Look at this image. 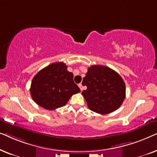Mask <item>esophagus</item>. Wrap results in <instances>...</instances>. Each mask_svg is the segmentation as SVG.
Masks as SVG:
<instances>
[{
  "instance_id": "esophagus-1",
  "label": "esophagus",
  "mask_w": 157,
  "mask_h": 157,
  "mask_svg": "<svg viewBox=\"0 0 157 157\" xmlns=\"http://www.w3.org/2000/svg\"><path fill=\"white\" fill-rule=\"evenodd\" d=\"M78 86H79V88H80L81 91H83V85H82V84H81V83H79V84H78Z\"/></svg>"
}]
</instances>
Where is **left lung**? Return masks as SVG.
<instances>
[{"label": "left lung", "instance_id": "left-lung-1", "mask_svg": "<svg viewBox=\"0 0 157 157\" xmlns=\"http://www.w3.org/2000/svg\"><path fill=\"white\" fill-rule=\"evenodd\" d=\"M86 86L82 95L88 107L94 112L107 114L119 109L126 96V86L121 76L104 66L88 68L82 84Z\"/></svg>", "mask_w": 157, "mask_h": 157}]
</instances>
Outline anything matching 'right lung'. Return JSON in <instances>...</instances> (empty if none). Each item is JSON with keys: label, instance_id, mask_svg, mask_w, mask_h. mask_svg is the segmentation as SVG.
<instances>
[{"label": "right lung", "instance_id": "1", "mask_svg": "<svg viewBox=\"0 0 157 157\" xmlns=\"http://www.w3.org/2000/svg\"><path fill=\"white\" fill-rule=\"evenodd\" d=\"M81 91L74 81V74L63 62L43 68L31 81V97L38 105L47 110H54L67 104L70 98Z\"/></svg>", "mask_w": 157, "mask_h": 157}]
</instances>
